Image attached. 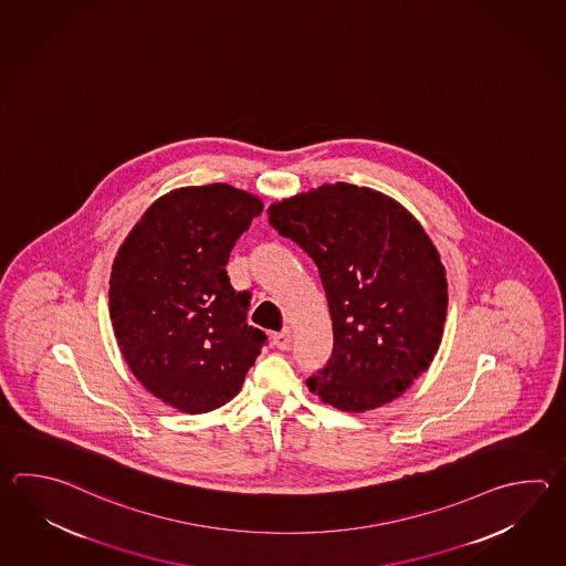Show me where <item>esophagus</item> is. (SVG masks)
<instances>
[{
	"mask_svg": "<svg viewBox=\"0 0 566 566\" xmlns=\"http://www.w3.org/2000/svg\"><path fill=\"white\" fill-rule=\"evenodd\" d=\"M272 343H274V346L280 348V350H286L290 343H292V335H290L289 328H284L282 333H274V336H272Z\"/></svg>",
	"mask_w": 566,
	"mask_h": 566,
	"instance_id": "esophagus-1",
	"label": "esophagus"
}]
</instances>
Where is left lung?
I'll return each mask as SVG.
<instances>
[{
  "label": "left lung",
  "mask_w": 566,
  "mask_h": 566,
  "mask_svg": "<svg viewBox=\"0 0 566 566\" xmlns=\"http://www.w3.org/2000/svg\"><path fill=\"white\" fill-rule=\"evenodd\" d=\"M268 213L314 260L333 321V353L308 389L358 413L397 399L436 357L448 312L446 272L426 231L389 197L348 184Z\"/></svg>",
  "instance_id": "1"
}]
</instances>
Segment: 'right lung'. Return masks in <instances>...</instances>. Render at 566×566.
I'll use <instances>...</instances> for the list:
<instances>
[{
  "label": "right lung",
  "instance_id": "1",
  "mask_svg": "<svg viewBox=\"0 0 566 566\" xmlns=\"http://www.w3.org/2000/svg\"><path fill=\"white\" fill-rule=\"evenodd\" d=\"M262 201L230 185L184 187L157 199L120 245L111 318L133 375L185 413L231 401L268 343L245 323L252 294L231 286V250Z\"/></svg>",
  "mask_w": 566,
  "mask_h": 566
}]
</instances>
